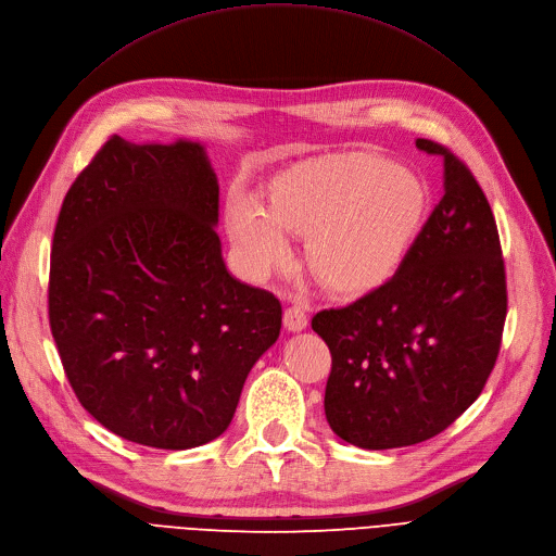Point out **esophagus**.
I'll return each mask as SVG.
<instances>
[{"mask_svg":"<svg viewBox=\"0 0 556 556\" xmlns=\"http://www.w3.org/2000/svg\"><path fill=\"white\" fill-rule=\"evenodd\" d=\"M285 328L289 332H301L307 328V312L301 305H289L285 309Z\"/></svg>","mask_w":556,"mask_h":556,"instance_id":"34e87169","label":"esophagus"}]
</instances>
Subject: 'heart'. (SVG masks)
I'll return each mask as SVG.
<instances>
[{"mask_svg": "<svg viewBox=\"0 0 556 556\" xmlns=\"http://www.w3.org/2000/svg\"><path fill=\"white\" fill-rule=\"evenodd\" d=\"M426 207V182L412 169L371 153H339L280 174L269 205L230 192L224 219L237 262L253 280L292 262L289 235H296L307 237V264L328 289L364 294L399 271Z\"/></svg>", "mask_w": 556, "mask_h": 556, "instance_id": "1", "label": "heart"}]
</instances>
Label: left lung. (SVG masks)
Masks as SVG:
<instances>
[{
	"mask_svg": "<svg viewBox=\"0 0 556 556\" xmlns=\"http://www.w3.org/2000/svg\"><path fill=\"white\" fill-rule=\"evenodd\" d=\"M443 197L384 285L312 330L330 349L326 418L364 451L428 441L482 393L500 351L507 282L491 205L470 169L432 140Z\"/></svg>",
	"mask_w": 556,
	"mask_h": 556,
	"instance_id": "1",
	"label": "left lung"
}]
</instances>
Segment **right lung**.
I'll return each instance as SVG.
<instances>
[{"instance_id": "right-lung-1", "label": "right lung", "mask_w": 556, "mask_h": 556, "mask_svg": "<svg viewBox=\"0 0 556 556\" xmlns=\"http://www.w3.org/2000/svg\"><path fill=\"white\" fill-rule=\"evenodd\" d=\"M217 224V174L194 140L115 136L63 201L51 334L78 403L126 441L190 451L222 437L280 334V301L228 274Z\"/></svg>"}]
</instances>
